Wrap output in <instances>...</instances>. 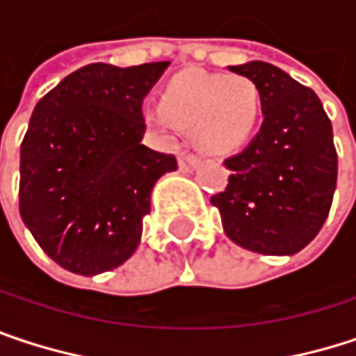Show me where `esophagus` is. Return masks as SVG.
Returning <instances> with one entry per match:
<instances>
[{
	"instance_id": "esophagus-1",
	"label": "esophagus",
	"mask_w": 356,
	"mask_h": 356,
	"mask_svg": "<svg viewBox=\"0 0 356 356\" xmlns=\"http://www.w3.org/2000/svg\"><path fill=\"white\" fill-rule=\"evenodd\" d=\"M197 165H200V159L195 154H181V159H179V171H183V173H189Z\"/></svg>"
}]
</instances>
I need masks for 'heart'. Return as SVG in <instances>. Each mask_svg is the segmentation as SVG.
<instances>
[{
  "label": "heart",
  "instance_id": "b5f03b06",
  "mask_svg": "<svg viewBox=\"0 0 356 356\" xmlns=\"http://www.w3.org/2000/svg\"><path fill=\"white\" fill-rule=\"evenodd\" d=\"M259 90L245 76L185 70L163 88V115L181 129H193L195 144L212 154L241 148L259 117ZM150 113V123H163Z\"/></svg>",
  "mask_w": 356,
  "mask_h": 356
}]
</instances>
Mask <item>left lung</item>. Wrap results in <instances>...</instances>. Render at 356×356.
<instances>
[{"label": "left lung", "instance_id": "1", "mask_svg": "<svg viewBox=\"0 0 356 356\" xmlns=\"http://www.w3.org/2000/svg\"><path fill=\"white\" fill-rule=\"evenodd\" d=\"M249 78L264 121L249 146L225 161V191L210 197L225 233L264 255H293L323 227L338 177L332 123L318 95L266 61L229 65Z\"/></svg>", "mask_w": 356, "mask_h": 356}]
</instances>
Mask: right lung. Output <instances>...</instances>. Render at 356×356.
<instances>
[{
    "label": "right lung",
    "instance_id": "obj_1",
    "mask_svg": "<svg viewBox=\"0 0 356 356\" xmlns=\"http://www.w3.org/2000/svg\"><path fill=\"white\" fill-rule=\"evenodd\" d=\"M169 61L90 63L36 103L20 146V216L61 268L95 276L142 237L152 187L177 159L142 144V101Z\"/></svg>",
    "mask_w": 356,
    "mask_h": 356
}]
</instances>
